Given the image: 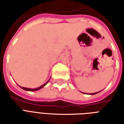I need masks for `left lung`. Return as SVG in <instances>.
<instances>
[{
	"label": "left lung",
	"instance_id": "1",
	"mask_svg": "<svg viewBox=\"0 0 124 124\" xmlns=\"http://www.w3.org/2000/svg\"><path fill=\"white\" fill-rule=\"evenodd\" d=\"M100 92H101V91H100ZM100 92H95V93H90V94H91V95H94V94H96V93H99ZM82 93H84V92H82Z\"/></svg>",
	"mask_w": 124,
	"mask_h": 124
}]
</instances>
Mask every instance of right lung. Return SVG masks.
I'll return each mask as SVG.
<instances>
[{
  "label": "right lung",
  "mask_w": 124,
  "mask_h": 124,
  "mask_svg": "<svg viewBox=\"0 0 124 124\" xmlns=\"http://www.w3.org/2000/svg\"><path fill=\"white\" fill-rule=\"evenodd\" d=\"M49 80H48L47 81V82H46V83L44 84H43V85H42V86H40V87H38V88H34V89H32V88H24V87H20V88H22V89H23V90H26V91H31V92L37 91V90H40V89L42 88L44 86H45L46 84L48 82Z\"/></svg>",
  "instance_id": "right-lung-1"
}]
</instances>
